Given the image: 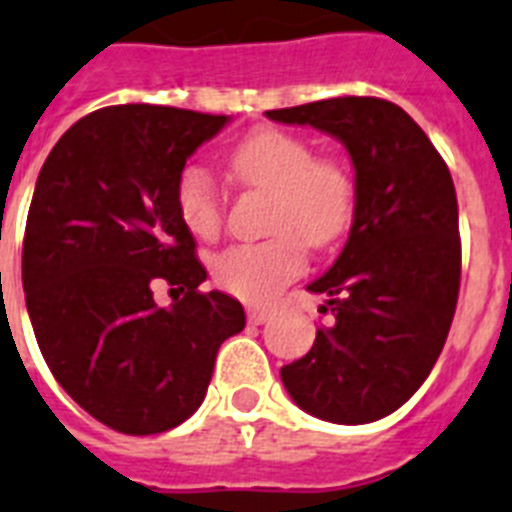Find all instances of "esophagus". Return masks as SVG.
<instances>
[{"label":"esophagus","mask_w":512,"mask_h":512,"mask_svg":"<svg viewBox=\"0 0 512 512\" xmlns=\"http://www.w3.org/2000/svg\"><path fill=\"white\" fill-rule=\"evenodd\" d=\"M269 316H272L269 308H248V322L251 324H264Z\"/></svg>","instance_id":"esophagus-1"}]
</instances>
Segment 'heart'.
Here are the masks:
<instances>
[{
    "label": "heart",
    "instance_id": "b5f03b06",
    "mask_svg": "<svg viewBox=\"0 0 512 512\" xmlns=\"http://www.w3.org/2000/svg\"><path fill=\"white\" fill-rule=\"evenodd\" d=\"M232 175L277 198L269 230L274 238L240 243L214 259V282L240 301L264 303L306 269V246L329 248L356 217V180L337 159L316 156L301 135L256 130L230 154ZM175 206L196 238L222 230V196L206 167L185 164L175 180Z\"/></svg>",
    "mask_w": 512,
    "mask_h": 512
}]
</instances>
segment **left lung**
<instances>
[{"mask_svg":"<svg viewBox=\"0 0 512 512\" xmlns=\"http://www.w3.org/2000/svg\"><path fill=\"white\" fill-rule=\"evenodd\" d=\"M266 117L311 125L348 149L356 217L311 293L332 314L314 348L280 369L298 408L332 424L398 411L445 348L460 290L458 198L445 159L408 112L374 96H340Z\"/></svg>","mask_w":512,"mask_h":512,"instance_id":"obj_1","label":"left lung"}]
</instances>
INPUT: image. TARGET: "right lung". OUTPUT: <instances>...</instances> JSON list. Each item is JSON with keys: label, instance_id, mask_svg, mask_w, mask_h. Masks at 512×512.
<instances>
[{"label": "right lung", "instance_id": "right-lung-1", "mask_svg": "<svg viewBox=\"0 0 512 512\" xmlns=\"http://www.w3.org/2000/svg\"><path fill=\"white\" fill-rule=\"evenodd\" d=\"M225 114L122 104L86 114L46 156L23 240V290L54 379L96 421L159 434L204 403L219 345L246 327L206 280L177 214L188 156ZM184 293L156 307L153 285Z\"/></svg>", "mask_w": 512, "mask_h": 512}]
</instances>
